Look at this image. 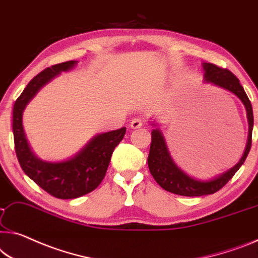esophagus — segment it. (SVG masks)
Masks as SVG:
<instances>
[{"mask_svg":"<svg viewBox=\"0 0 258 258\" xmlns=\"http://www.w3.org/2000/svg\"><path fill=\"white\" fill-rule=\"evenodd\" d=\"M143 125V121L141 118H134V120L130 122V126H132V129H138L141 128Z\"/></svg>","mask_w":258,"mask_h":258,"instance_id":"obj_1","label":"esophagus"}]
</instances>
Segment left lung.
Listing matches in <instances>:
<instances>
[{
	"mask_svg": "<svg viewBox=\"0 0 258 258\" xmlns=\"http://www.w3.org/2000/svg\"><path fill=\"white\" fill-rule=\"evenodd\" d=\"M204 70V82L217 88L228 91L236 96L242 102L248 118V140L245 144L244 152L237 164L233 166L226 172L221 173L210 180H200L196 177L188 175L183 172L179 166L175 164L170 156L169 150L166 144L164 134L160 130L158 123L151 122L153 126H156L151 133V146L148 157L149 169L151 172L154 180L161 188L167 190L169 192L176 194L181 196H203L215 194L221 189L227 182L232 179L233 175L239 170L241 166L247 158L251 148V134L253 126V115L251 102L249 100L244 90L237 79L231 71L227 69L218 68L217 66L211 63H202Z\"/></svg>",
	"mask_w": 258,
	"mask_h": 258,
	"instance_id": "obj_1",
	"label": "left lung"
}]
</instances>
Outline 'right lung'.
Returning <instances> with one entry per match:
<instances>
[{"label":"right lung","instance_id":"right-lung-1","mask_svg":"<svg viewBox=\"0 0 258 258\" xmlns=\"http://www.w3.org/2000/svg\"><path fill=\"white\" fill-rule=\"evenodd\" d=\"M78 61L51 66L31 81L18 97L13 110L15 150L24 173L51 196L70 200L86 195L96 189L104 179L110 157L125 134V126L98 134L74 157L62 161L42 160L27 141L23 126V113L39 91L63 71L75 68Z\"/></svg>","mask_w":258,"mask_h":258}]
</instances>
